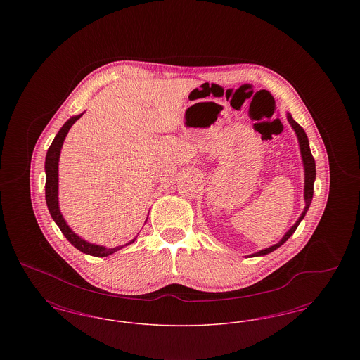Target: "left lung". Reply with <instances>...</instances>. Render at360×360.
Wrapping results in <instances>:
<instances>
[{
  "instance_id": "1",
  "label": "left lung",
  "mask_w": 360,
  "mask_h": 360,
  "mask_svg": "<svg viewBox=\"0 0 360 360\" xmlns=\"http://www.w3.org/2000/svg\"><path fill=\"white\" fill-rule=\"evenodd\" d=\"M288 121L291 125V128L294 129L295 135L298 137V143H300V151H301V156H302V163H304V170H305V186H304V200H305V209L304 212L301 213V216L298 217V220L295 221V224L291 226L290 229L285 233V236L282 239L279 240L276 244L269 247V248H264V250H260L259 252H255L250 257H263V255H267L270 252L275 251L276 248H279L286 240L290 238L291 235L295 232L297 226L300 225V223L302 221V219L305 217L307 212H308L309 206L311 202V198H313V185H314V179H316V163H314V158L310 153V147H309V140L305 131L302 129V127L295 122L294 119L291 117L290 113H288Z\"/></svg>"
}]
</instances>
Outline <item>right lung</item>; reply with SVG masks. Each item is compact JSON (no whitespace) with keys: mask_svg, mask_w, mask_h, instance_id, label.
<instances>
[{"mask_svg":"<svg viewBox=\"0 0 360 360\" xmlns=\"http://www.w3.org/2000/svg\"><path fill=\"white\" fill-rule=\"evenodd\" d=\"M82 115L84 113H81L78 116H74V117H71V119L65 122V125L59 129V132L56 134V136L53 139V141H52L51 146H50V148L47 151L46 166H44L46 167V202H47V206H49L52 220L60 228L62 233L66 236V239L69 240L70 243L77 250H79L81 252L87 254V255H91V257H103L115 254L116 251L124 248L125 245L132 244L136 240V238L131 240L129 243L124 244V245H119V247H115V248H106L103 245L91 244V243H89L86 240L81 239L77 233H74L70 229L69 225L65 221V219H63V216L60 213V209H59V200H58V185H59L58 184V165H59L60 150H62L65 137L68 136V134H69L70 128L72 127V124L75 121L81 119Z\"/></svg>","mask_w":360,"mask_h":360,"instance_id":"1","label":"right lung"}]
</instances>
